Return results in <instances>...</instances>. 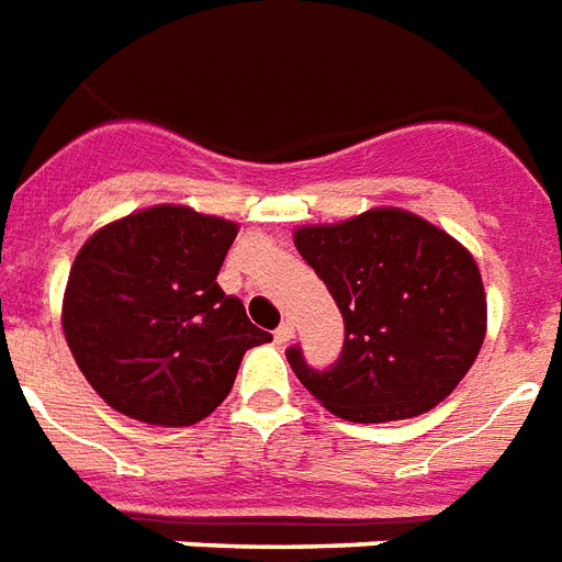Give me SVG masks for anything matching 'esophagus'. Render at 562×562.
Returning a JSON list of instances; mask_svg holds the SVG:
<instances>
[{
    "mask_svg": "<svg viewBox=\"0 0 562 562\" xmlns=\"http://www.w3.org/2000/svg\"><path fill=\"white\" fill-rule=\"evenodd\" d=\"M292 336H294V324L292 322H282L280 327L273 330V339H277V342H280V345L292 342Z\"/></svg>",
    "mask_w": 562,
    "mask_h": 562,
    "instance_id": "esophagus-1",
    "label": "esophagus"
}]
</instances>
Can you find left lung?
Wrapping results in <instances>:
<instances>
[{
	"label": "left lung",
	"mask_w": 562,
	"mask_h": 562,
	"mask_svg": "<svg viewBox=\"0 0 562 562\" xmlns=\"http://www.w3.org/2000/svg\"><path fill=\"white\" fill-rule=\"evenodd\" d=\"M294 247L345 318L342 355L310 369L285 357L324 408L351 423L419 417L450 396L485 339V289L459 240L402 207L301 226Z\"/></svg>",
	"instance_id": "left-lung-1"
}]
</instances>
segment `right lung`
<instances>
[{"label": "right lung", "mask_w": 562, "mask_h": 562, "mask_svg": "<svg viewBox=\"0 0 562 562\" xmlns=\"http://www.w3.org/2000/svg\"><path fill=\"white\" fill-rule=\"evenodd\" d=\"M235 235L232 220L154 205L82 244L61 327L112 411L151 426H193L228 396L249 348L273 339L217 285Z\"/></svg>", "instance_id": "obj_1"}]
</instances>
